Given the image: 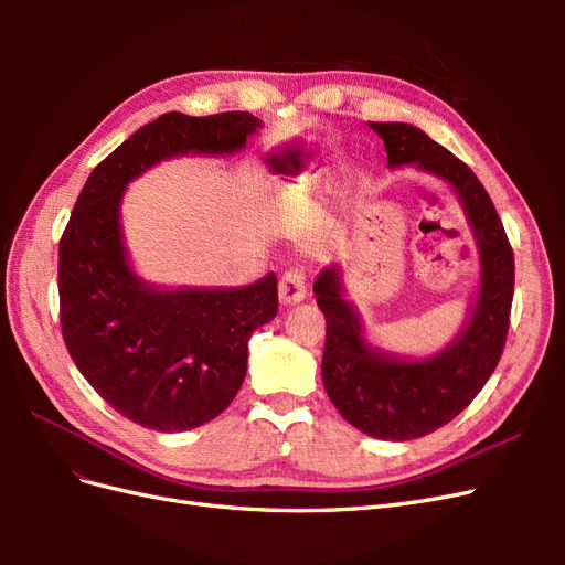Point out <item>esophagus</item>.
<instances>
[{"instance_id": "1", "label": "esophagus", "mask_w": 565, "mask_h": 565, "mask_svg": "<svg viewBox=\"0 0 565 565\" xmlns=\"http://www.w3.org/2000/svg\"><path fill=\"white\" fill-rule=\"evenodd\" d=\"M306 297V276L299 268H289L282 273L278 282V299L280 303H299Z\"/></svg>"}]
</instances>
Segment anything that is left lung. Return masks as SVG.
Listing matches in <instances>:
<instances>
[{
	"mask_svg": "<svg viewBox=\"0 0 565 565\" xmlns=\"http://www.w3.org/2000/svg\"><path fill=\"white\" fill-rule=\"evenodd\" d=\"M391 167L417 164L455 185L481 249V289L455 344L429 361L407 363L365 344L361 320L341 297L339 268H324L316 301L324 316L322 384L347 422L367 436L409 440L455 419L498 367L514 299V249L498 210L471 169L422 129L370 122Z\"/></svg>",
	"mask_w": 565,
	"mask_h": 565,
	"instance_id": "8db88e82",
	"label": "left lung"
}]
</instances>
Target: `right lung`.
Here are the masks:
<instances>
[{
    "instance_id": "right-lung-1",
    "label": "right lung",
    "mask_w": 565,
    "mask_h": 565,
    "mask_svg": "<svg viewBox=\"0 0 565 565\" xmlns=\"http://www.w3.org/2000/svg\"><path fill=\"white\" fill-rule=\"evenodd\" d=\"M262 127L249 113H164L98 162L58 245L67 353L119 415L188 431L224 413L247 372V341L278 313L276 273L241 289H156L129 268L119 200L131 179L183 152H235Z\"/></svg>"
}]
</instances>
